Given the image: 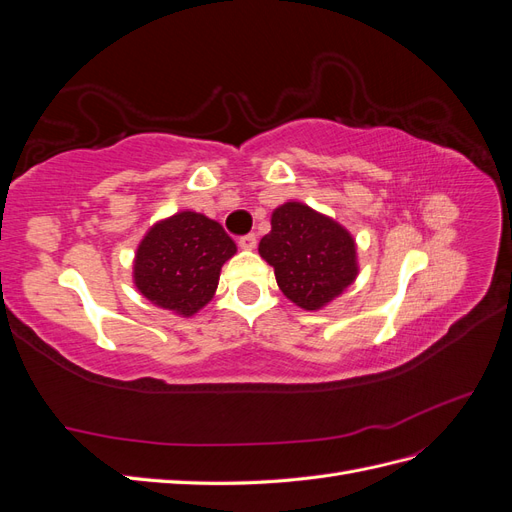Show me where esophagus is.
I'll use <instances>...</instances> for the list:
<instances>
[{
	"label": "esophagus",
	"mask_w": 512,
	"mask_h": 512,
	"mask_svg": "<svg viewBox=\"0 0 512 512\" xmlns=\"http://www.w3.org/2000/svg\"><path fill=\"white\" fill-rule=\"evenodd\" d=\"M239 247H243V250H254V247H256V235H254V232H250V235L239 237Z\"/></svg>",
	"instance_id": "esophagus-1"
}]
</instances>
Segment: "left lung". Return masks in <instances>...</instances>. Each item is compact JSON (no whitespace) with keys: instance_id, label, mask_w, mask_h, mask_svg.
Masks as SVG:
<instances>
[{"instance_id":"left-lung-1","label":"left lung","mask_w":512,"mask_h":512,"mask_svg":"<svg viewBox=\"0 0 512 512\" xmlns=\"http://www.w3.org/2000/svg\"><path fill=\"white\" fill-rule=\"evenodd\" d=\"M260 256L275 269L286 297L303 309H320L356 277V247L348 230L301 203L273 211Z\"/></svg>"}]
</instances>
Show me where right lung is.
Here are the masks:
<instances>
[{
	"label": "right lung",
	"instance_id": "obj_1",
	"mask_svg": "<svg viewBox=\"0 0 512 512\" xmlns=\"http://www.w3.org/2000/svg\"><path fill=\"white\" fill-rule=\"evenodd\" d=\"M235 252L218 222L183 211L153 226L138 245L134 282L149 301L192 316L211 301L220 269Z\"/></svg>",
	"mask_w": 512,
	"mask_h": 512
}]
</instances>
